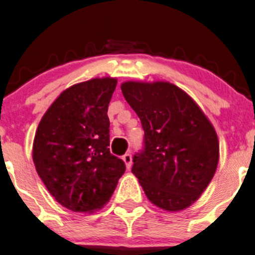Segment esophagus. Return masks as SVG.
Wrapping results in <instances>:
<instances>
[{"label": "esophagus", "mask_w": 255, "mask_h": 255, "mask_svg": "<svg viewBox=\"0 0 255 255\" xmlns=\"http://www.w3.org/2000/svg\"><path fill=\"white\" fill-rule=\"evenodd\" d=\"M123 160H124V163H125V165H126V169H130V167H131V164H132L131 154L126 153L125 155H123Z\"/></svg>", "instance_id": "34e87169"}]
</instances>
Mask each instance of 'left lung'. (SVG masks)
Returning a JSON list of instances; mask_svg holds the SVG:
<instances>
[{
    "instance_id": "8db88e82",
    "label": "left lung",
    "mask_w": 255,
    "mask_h": 255,
    "mask_svg": "<svg viewBox=\"0 0 255 255\" xmlns=\"http://www.w3.org/2000/svg\"><path fill=\"white\" fill-rule=\"evenodd\" d=\"M121 91L139 116L145 148L131 172L151 204L182 211L200 198L219 163L211 121L190 95L164 81H128Z\"/></svg>"
}]
</instances>
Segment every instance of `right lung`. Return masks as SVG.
Here are the masks:
<instances>
[{
    "mask_svg": "<svg viewBox=\"0 0 255 255\" xmlns=\"http://www.w3.org/2000/svg\"><path fill=\"white\" fill-rule=\"evenodd\" d=\"M118 79L93 78L71 86L41 118L32 144L35 168L49 193L65 209H102L125 164L110 153V100Z\"/></svg>",
    "mask_w": 255,
    "mask_h": 255,
    "instance_id": "obj_1",
    "label": "right lung"
}]
</instances>
